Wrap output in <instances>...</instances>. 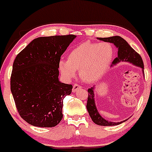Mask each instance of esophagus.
Returning <instances> with one entry per match:
<instances>
[{"label":"esophagus","mask_w":152,"mask_h":152,"mask_svg":"<svg viewBox=\"0 0 152 152\" xmlns=\"http://www.w3.org/2000/svg\"><path fill=\"white\" fill-rule=\"evenodd\" d=\"M80 88H82V86L78 85V84H74V85H73V92H74L75 93V92H76L78 90H79V89H80Z\"/></svg>","instance_id":"34e87169"}]
</instances>
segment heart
Listing matches in <instances>:
<instances>
[{"mask_svg": "<svg viewBox=\"0 0 152 152\" xmlns=\"http://www.w3.org/2000/svg\"><path fill=\"white\" fill-rule=\"evenodd\" d=\"M113 56L114 49L110 43L84 42L70 52L67 60H60L59 68L67 79L74 77L79 69L81 79L93 83L103 76Z\"/></svg>", "mask_w": 152, "mask_h": 152, "instance_id": "obj_1", "label": "heart"}]
</instances>
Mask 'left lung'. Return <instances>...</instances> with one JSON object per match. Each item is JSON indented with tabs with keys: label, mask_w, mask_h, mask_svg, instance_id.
I'll list each match as a JSON object with an SVG mask.
<instances>
[{
	"label": "left lung",
	"mask_w": 152,
	"mask_h": 152,
	"mask_svg": "<svg viewBox=\"0 0 152 152\" xmlns=\"http://www.w3.org/2000/svg\"><path fill=\"white\" fill-rule=\"evenodd\" d=\"M99 39L100 40L104 41V42L113 43L118 49V56L113 60V65H116V64L120 62H128L136 65V66L141 67L142 73H143L144 66L141 56L130 46L128 42L125 39H123L121 37L114 36L111 37L99 38ZM93 90H94V87L89 88L87 90V91H88V98H87V110L88 111L90 118H91V119L95 124H98L99 126H115L126 121L125 120L123 121L116 123V122L108 121L105 120L104 118H102V115L99 114V111H98L97 108L96 107Z\"/></svg>",
	"instance_id": "left-lung-1"
}]
</instances>
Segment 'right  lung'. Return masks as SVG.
I'll return each instance as SVG.
<instances>
[{
  "instance_id": "add662e5",
  "label": "right lung",
  "mask_w": 152,
  "mask_h": 152,
  "mask_svg": "<svg viewBox=\"0 0 152 152\" xmlns=\"http://www.w3.org/2000/svg\"><path fill=\"white\" fill-rule=\"evenodd\" d=\"M75 38L73 34L41 37L17 55L11 91L20 115L31 125L53 127L62 121L63 99L73 86L59 81V63Z\"/></svg>"
}]
</instances>
